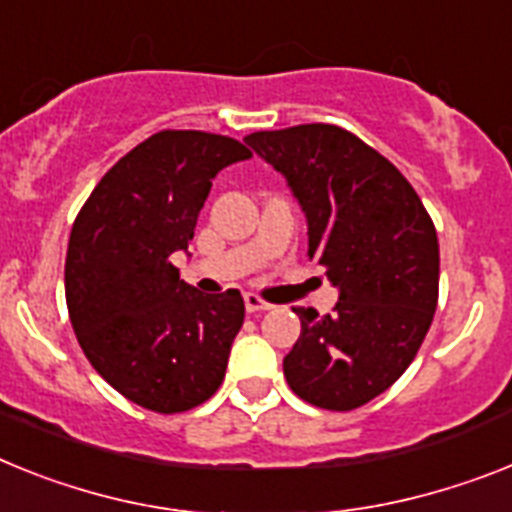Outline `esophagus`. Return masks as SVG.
<instances>
[{
    "label": "esophagus",
    "instance_id": "esophagus-1",
    "mask_svg": "<svg viewBox=\"0 0 512 512\" xmlns=\"http://www.w3.org/2000/svg\"><path fill=\"white\" fill-rule=\"evenodd\" d=\"M244 307H247V312H265V309H270L273 304H268L257 294H244Z\"/></svg>",
    "mask_w": 512,
    "mask_h": 512
}]
</instances>
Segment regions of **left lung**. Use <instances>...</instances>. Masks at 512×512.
Segmentation results:
<instances>
[{
    "mask_svg": "<svg viewBox=\"0 0 512 512\" xmlns=\"http://www.w3.org/2000/svg\"><path fill=\"white\" fill-rule=\"evenodd\" d=\"M307 216L309 260L338 289L333 315L294 307L302 333L283 375L302 401L359 409L414 362L437 309L440 244L406 176L336 124L252 132Z\"/></svg>",
    "mask_w": 512,
    "mask_h": 512,
    "instance_id": "obj_1",
    "label": "left lung"
}]
</instances>
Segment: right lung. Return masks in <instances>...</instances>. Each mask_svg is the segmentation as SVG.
I'll use <instances>...</instances> for the list:
<instances>
[{
    "instance_id": "add662e5",
    "label": "right lung",
    "mask_w": 512,
    "mask_h": 512,
    "mask_svg": "<svg viewBox=\"0 0 512 512\" xmlns=\"http://www.w3.org/2000/svg\"><path fill=\"white\" fill-rule=\"evenodd\" d=\"M247 158L234 137L156 132L103 174L72 223L64 294L75 336L98 375L143 409L179 414L221 388L244 299L200 294L169 257L195 236L218 171Z\"/></svg>"
}]
</instances>
